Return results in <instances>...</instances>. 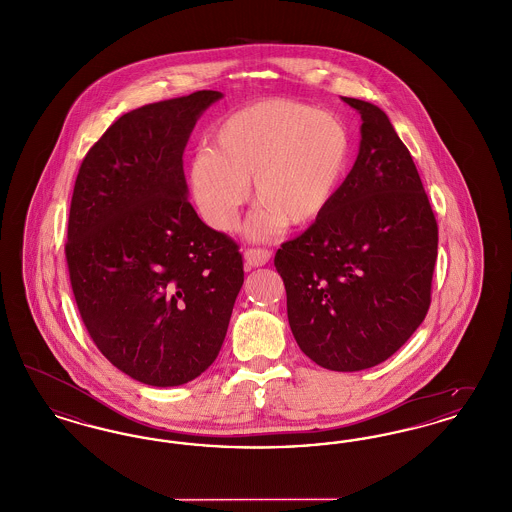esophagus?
<instances>
[{"label":"esophagus","instance_id":"esophagus-1","mask_svg":"<svg viewBox=\"0 0 512 512\" xmlns=\"http://www.w3.org/2000/svg\"><path fill=\"white\" fill-rule=\"evenodd\" d=\"M270 251L268 249H245V265L249 267H263L270 261Z\"/></svg>","mask_w":512,"mask_h":512}]
</instances>
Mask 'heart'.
Here are the masks:
<instances>
[{"label": "heart", "mask_w": 512, "mask_h": 512, "mask_svg": "<svg viewBox=\"0 0 512 512\" xmlns=\"http://www.w3.org/2000/svg\"><path fill=\"white\" fill-rule=\"evenodd\" d=\"M353 163V134L336 113L293 99H263L230 113L190 163L201 219L232 232L249 199L261 203L251 234L274 238L286 224L311 226L338 199Z\"/></svg>", "instance_id": "heart-1"}]
</instances>
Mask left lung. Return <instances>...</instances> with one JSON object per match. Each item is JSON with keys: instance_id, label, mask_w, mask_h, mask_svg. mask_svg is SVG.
I'll list each match as a JSON object with an SVG mask.
<instances>
[{"instance_id": "8db88e82", "label": "left lung", "mask_w": 512, "mask_h": 512, "mask_svg": "<svg viewBox=\"0 0 512 512\" xmlns=\"http://www.w3.org/2000/svg\"><path fill=\"white\" fill-rule=\"evenodd\" d=\"M361 115V144L338 199L276 251L299 349L318 366L357 372L409 340L430 309L438 222L388 115L341 98Z\"/></svg>"}]
</instances>
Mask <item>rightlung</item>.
<instances>
[{"mask_svg":"<svg viewBox=\"0 0 512 512\" xmlns=\"http://www.w3.org/2000/svg\"><path fill=\"white\" fill-rule=\"evenodd\" d=\"M220 98L201 90L122 115L74 182L65 255L80 317L147 386H182L213 365L244 284L240 247L197 217L182 161Z\"/></svg>","mask_w":512,"mask_h":512,"instance_id":"obj_1","label":"right lung"}]
</instances>
